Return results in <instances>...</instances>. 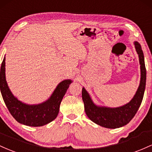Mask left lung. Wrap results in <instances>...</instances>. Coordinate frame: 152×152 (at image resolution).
Instances as JSON below:
<instances>
[{"instance_id": "obj_1", "label": "left lung", "mask_w": 152, "mask_h": 152, "mask_svg": "<svg viewBox=\"0 0 152 152\" xmlns=\"http://www.w3.org/2000/svg\"><path fill=\"white\" fill-rule=\"evenodd\" d=\"M136 52L139 54L141 68V80L134 98L129 103L118 108L98 106L93 103L90 95L84 88L82 90V98L85 105V111L88 117L98 125L108 129H116L126 125L136 115L140 107L146 87V71L144 57L139 42H134Z\"/></svg>"}]
</instances>
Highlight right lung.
<instances>
[{"mask_svg":"<svg viewBox=\"0 0 152 152\" xmlns=\"http://www.w3.org/2000/svg\"><path fill=\"white\" fill-rule=\"evenodd\" d=\"M6 57L1 67L0 89L3 99L12 116L20 124L28 126H42L52 122L57 116L59 105L69 88L71 80H63L57 85L51 97L38 105H28L22 103L14 96L6 80Z\"/></svg>","mask_w":152,"mask_h":152,"instance_id":"add662e5","label":"right lung"}]
</instances>
